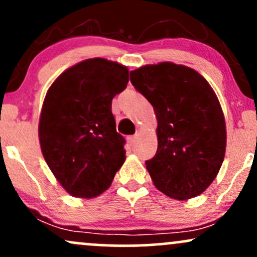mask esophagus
Instances as JSON below:
<instances>
[{
	"mask_svg": "<svg viewBox=\"0 0 257 257\" xmlns=\"http://www.w3.org/2000/svg\"><path fill=\"white\" fill-rule=\"evenodd\" d=\"M126 140H128V143L131 144V145H134L135 141H137V137H135V135H132V137L126 138Z\"/></svg>",
	"mask_w": 257,
	"mask_h": 257,
	"instance_id": "1",
	"label": "esophagus"
}]
</instances>
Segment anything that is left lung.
<instances>
[{"instance_id": "8db88e82", "label": "left lung", "mask_w": 257, "mask_h": 257, "mask_svg": "<svg viewBox=\"0 0 257 257\" xmlns=\"http://www.w3.org/2000/svg\"><path fill=\"white\" fill-rule=\"evenodd\" d=\"M131 82L158 120L157 152L146 161L153 184L179 200L204 192L226 150L225 117L213 88L193 69L173 63L131 71Z\"/></svg>"}]
</instances>
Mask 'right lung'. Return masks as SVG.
<instances>
[{"label":"right lung","instance_id":"obj_1","mask_svg":"<svg viewBox=\"0 0 257 257\" xmlns=\"http://www.w3.org/2000/svg\"><path fill=\"white\" fill-rule=\"evenodd\" d=\"M128 69L102 58L61 73L44 98L38 124L47 164L71 196L93 198L107 190L125 159L112 99L126 88Z\"/></svg>","mask_w":257,"mask_h":257}]
</instances>
